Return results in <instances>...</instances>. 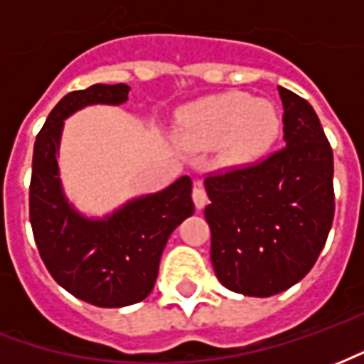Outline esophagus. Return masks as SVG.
Instances as JSON below:
<instances>
[{
    "instance_id": "34e87169",
    "label": "esophagus",
    "mask_w": 364,
    "mask_h": 364,
    "mask_svg": "<svg viewBox=\"0 0 364 364\" xmlns=\"http://www.w3.org/2000/svg\"><path fill=\"white\" fill-rule=\"evenodd\" d=\"M193 203H195V206H197L198 210H203L206 206V193L200 183H197L195 189H193Z\"/></svg>"
}]
</instances>
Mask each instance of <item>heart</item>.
Segmentation results:
<instances>
[{
    "instance_id": "1",
    "label": "heart",
    "mask_w": 364,
    "mask_h": 364,
    "mask_svg": "<svg viewBox=\"0 0 364 364\" xmlns=\"http://www.w3.org/2000/svg\"><path fill=\"white\" fill-rule=\"evenodd\" d=\"M277 105L244 91L198 99L177 114V132L193 150L218 146L226 166H245L265 156L281 134Z\"/></svg>"
}]
</instances>
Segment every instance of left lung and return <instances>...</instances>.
Returning <instances> with one entry per match:
<instances>
[{"label": "left lung", "instance_id": "left-lung-1", "mask_svg": "<svg viewBox=\"0 0 364 364\" xmlns=\"http://www.w3.org/2000/svg\"><path fill=\"white\" fill-rule=\"evenodd\" d=\"M281 151L205 181L214 273L245 296H273L302 281L333 222V151L312 105L279 87Z\"/></svg>", "mask_w": 364, "mask_h": 364}]
</instances>
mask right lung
Returning a JSON list of instances; mask_svg holds the SVG:
<instances>
[{
  "instance_id": "obj_1",
  "label": "right lung",
  "mask_w": 364,
  "mask_h": 364,
  "mask_svg": "<svg viewBox=\"0 0 364 364\" xmlns=\"http://www.w3.org/2000/svg\"><path fill=\"white\" fill-rule=\"evenodd\" d=\"M128 91L127 83H95L62 97L33 151L28 208L38 253L62 289L99 308H122L148 296L171 232L195 213L189 175L101 218L85 216L66 197L58 167L64 120L90 105L127 103Z\"/></svg>"
}]
</instances>
